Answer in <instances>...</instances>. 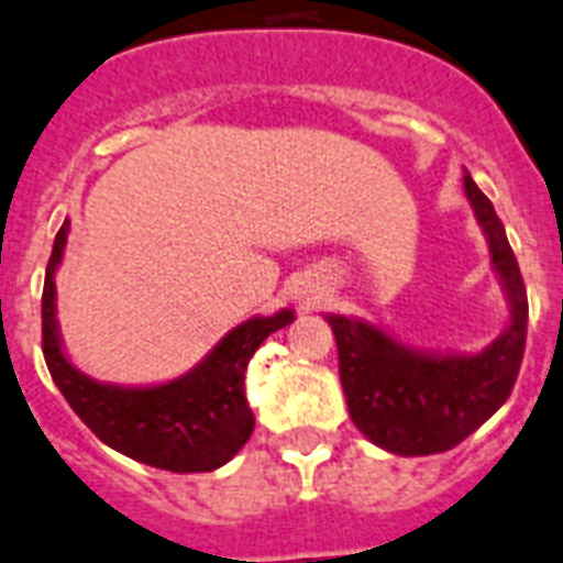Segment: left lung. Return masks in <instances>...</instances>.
<instances>
[{
  "instance_id": "left-lung-1",
  "label": "left lung",
  "mask_w": 563,
  "mask_h": 563,
  "mask_svg": "<svg viewBox=\"0 0 563 563\" xmlns=\"http://www.w3.org/2000/svg\"><path fill=\"white\" fill-rule=\"evenodd\" d=\"M465 194L488 236L492 266L511 300V323L477 355H422L382 329L341 314L329 318L346 408L369 442L401 456L440 454L474 433L511 396L527 350L529 300L504 222L465 173Z\"/></svg>"
}]
</instances>
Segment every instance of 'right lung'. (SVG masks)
<instances>
[{"label":"right lung","instance_id":"right-lung-1","mask_svg":"<svg viewBox=\"0 0 563 563\" xmlns=\"http://www.w3.org/2000/svg\"><path fill=\"white\" fill-rule=\"evenodd\" d=\"M68 222L54 236L43 286V355L54 385L100 442L167 472H213L249 442L254 413L245 401V369L272 332L291 323V312L254 318L231 329L213 353L162 387L98 385L77 373L59 350L54 321V268L66 249Z\"/></svg>","mask_w":563,"mask_h":563}]
</instances>
